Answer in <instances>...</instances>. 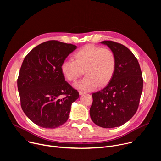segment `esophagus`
Returning <instances> with one entry per match:
<instances>
[{
    "mask_svg": "<svg viewBox=\"0 0 161 161\" xmlns=\"http://www.w3.org/2000/svg\"><path fill=\"white\" fill-rule=\"evenodd\" d=\"M79 94H80V95H83V94H85V92H82V91H79Z\"/></svg>",
    "mask_w": 161,
    "mask_h": 161,
    "instance_id": "esophagus-1",
    "label": "esophagus"
}]
</instances>
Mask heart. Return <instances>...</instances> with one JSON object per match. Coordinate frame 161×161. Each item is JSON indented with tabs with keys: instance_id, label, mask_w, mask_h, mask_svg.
I'll use <instances>...</instances> for the list:
<instances>
[{
	"instance_id": "b5f03b06",
	"label": "heart",
	"mask_w": 161,
	"mask_h": 161,
	"mask_svg": "<svg viewBox=\"0 0 161 161\" xmlns=\"http://www.w3.org/2000/svg\"><path fill=\"white\" fill-rule=\"evenodd\" d=\"M73 60H64L61 65V71L65 78L75 82L83 73L86 75L75 86L89 91L97 85L103 86L113 76L116 69V57L112 50L87 44L77 50Z\"/></svg>"
}]
</instances>
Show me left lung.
<instances>
[{
    "mask_svg": "<svg viewBox=\"0 0 161 161\" xmlns=\"http://www.w3.org/2000/svg\"><path fill=\"white\" fill-rule=\"evenodd\" d=\"M116 57V69L109 83L92 94V120L103 128L119 127L129 121L139 106L143 80L136 57L124 45L104 41Z\"/></svg>",
    "mask_w": 161,
    "mask_h": 161,
    "instance_id": "obj_1",
    "label": "left lung"
}]
</instances>
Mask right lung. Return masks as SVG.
I'll use <instances>...</instances> for the list:
<instances>
[{
  "mask_svg": "<svg viewBox=\"0 0 161 161\" xmlns=\"http://www.w3.org/2000/svg\"><path fill=\"white\" fill-rule=\"evenodd\" d=\"M76 46L55 40L44 42L25 57L17 80L21 108L34 124L54 129L68 119L78 92L66 81L61 65Z\"/></svg>",
  "mask_w": 161,
  "mask_h": 161,
  "instance_id": "add662e5",
  "label": "right lung"
}]
</instances>
